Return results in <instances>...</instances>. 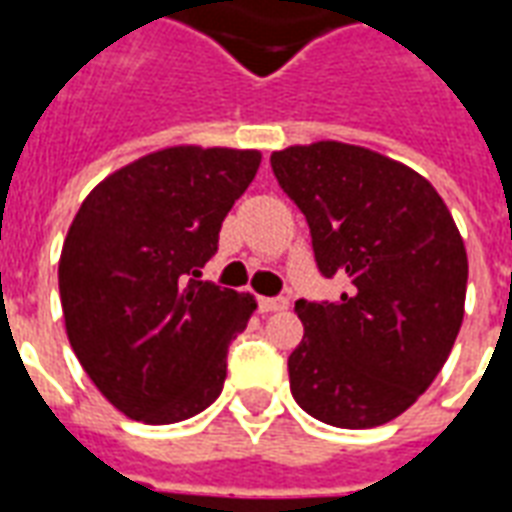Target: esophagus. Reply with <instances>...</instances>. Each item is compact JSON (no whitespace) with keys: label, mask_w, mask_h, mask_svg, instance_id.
<instances>
[{"label":"esophagus","mask_w":512,"mask_h":512,"mask_svg":"<svg viewBox=\"0 0 512 512\" xmlns=\"http://www.w3.org/2000/svg\"><path fill=\"white\" fill-rule=\"evenodd\" d=\"M288 310V299H260V312Z\"/></svg>","instance_id":"obj_1"}]
</instances>
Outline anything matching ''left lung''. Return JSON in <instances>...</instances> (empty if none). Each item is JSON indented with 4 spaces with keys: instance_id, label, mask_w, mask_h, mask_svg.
<instances>
[{
    "instance_id": "left-lung-1",
    "label": "left lung",
    "mask_w": 512,
    "mask_h": 512,
    "mask_svg": "<svg viewBox=\"0 0 512 512\" xmlns=\"http://www.w3.org/2000/svg\"><path fill=\"white\" fill-rule=\"evenodd\" d=\"M279 186L307 216L340 301H296L304 340L290 392L334 428L400 417L447 362L463 323L469 260L450 208L419 172L334 139L271 153Z\"/></svg>"
}]
</instances>
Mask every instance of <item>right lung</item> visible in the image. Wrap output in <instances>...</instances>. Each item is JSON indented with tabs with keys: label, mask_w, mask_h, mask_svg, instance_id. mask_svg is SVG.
Returning <instances> with one entry per match:
<instances>
[{
	"label": "right lung",
	"mask_w": 512,
	"mask_h": 512,
	"mask_svg": "<svg viewBox=\"0 0 512 512\" xmlns=\"http://www.w3.org/2000/svg\"><path fill=\"white\" fill-rule=\"evenodd\" d=\"M260 150L175 145L106 175L73 216L60 255L65 332L84 373L126 417L172 425L227 378V345L252 293L197 282Z\"/></svg>",
	"instance_id": "right-lung-1"
}]
</instances>
